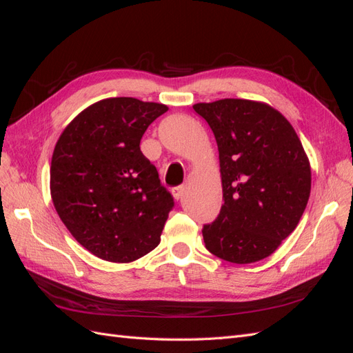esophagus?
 Instances as JSON below:
<instances>
[{
	"label": "esophagus",
	"instance_id": "34e87169",
	"mask_svg": "<svg viewBox=\"0 0 353 353\" xmlns=\"http://www.w3.org/2000/svg\"><path fill=\"white\" fill-rule=\"evenodd\" d=\"M185 194V187L184 185H178L172 188V196L175 197V200L183 199V196Z\"/></svg>",
	"mask_w": 353,
	"mask_h": 353
}]
</instances>
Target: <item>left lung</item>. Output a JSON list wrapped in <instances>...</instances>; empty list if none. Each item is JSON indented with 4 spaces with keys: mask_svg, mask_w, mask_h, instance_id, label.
I'll use <instances>...</instances> for the list:
<instances>
[{
    "mask_svg": "<svg viewBox=\"0 0 353 353\" xmlns=\"http://www.w3.org/2000/svg\"><path fill=\"white\" fill-rule=\"evenodd\" d=\"M193 109L215 135L223 205L203 227L206 249L232 263L258 262L297 227L311 193V166L285 117L241 99Z\"/></svg>",
    "mask_w": 353,
    "mask_h": 353,
    "instance_id": "left-lung-1",
    "label": "left lung"
}]
</instances>
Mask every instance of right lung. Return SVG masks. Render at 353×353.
<instances>
[{"label":"right lung","mask_w":353,"mask_h":353,"mask_svg":"<svg viewBox=\"0 0 353 353\" xmlns=\"http://www.w3.org/2000/svg\"><path fill=\"white\" fill-rule=\"evenodd\" d=\"M165 104L101 100L60 135L51 160V197L77 241L100 259L126 263L160 243L174 197L140 141Z\"/></svg>","instance_id":"right-lung-1"}]
</instances>
